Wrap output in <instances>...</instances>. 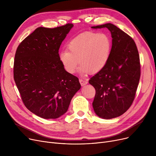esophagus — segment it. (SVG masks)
<instances>
[{"label": "esophagus", "mask_w": 156, "mask_h": 156, "mask_svg": "<svg viewBox=\"0 0 156 156\" xmlns=\"http://www.w3.org/2000/svg\"><path fill=\"white\" fill-rule=\"evenodd\" d=\"M79 81H80V84H81V86H84V85H87V83H88L87 81H85V80H82V79H80V80H79Z\"/></svg>", "instance_id": "34e87169"}]
</instances>
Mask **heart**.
<instances>
[{
	"label": "heart",
	"mask_w": 156,
	"mask_h": 156,
	"mask_svg": "<svg viewBox=\"0 0 156 156\" xmlns=\"http://www.w3.org/2000/svg\"><path fill=\"white\" fill-rule=\"evenodd\" d=\"M111 47V38L107 34L87 31L70 41L68 51H61L59 58L69 73H75L80 64L81 71L95 74L107 64Z\"/></svg>",
	"instance_id": "1"
}]
</instances>
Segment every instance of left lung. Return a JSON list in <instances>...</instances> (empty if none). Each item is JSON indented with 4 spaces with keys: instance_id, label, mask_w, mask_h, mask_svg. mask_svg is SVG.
<instances>
[{
    "instance_id": "left-lung-1",
    "label": "left lung",
    "mask_w": 156,
    "mask_h": 156,
    "mask_svg": "<svg viewBox=\"0 0 156 156\" xmlns=\"http://www.w3.org/2000/svg\"><path fill=\"white\" fill-rule=\"evenodd\" d=\"M102 28H107L111 34V54L107 64L89 83L96 92L92 103L95 114L108 119L122 115L132 105L140 80V63L132 37L111 23L92 27Z\"/></svg>"
}]
</instances>
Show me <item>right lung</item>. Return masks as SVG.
<instances>
[{"label": "right lung", "instance_id": "right-lung-1", "mask_svg": "<svg viewBox=\"0 0 156 156\" xmlns=\"http://www.w3.org/2000/svg\"><path fill=\"white\" fill-rule=\"evenodd\" d=\"M39 27L16 50L14 79L26 108L44 119L58 118L67 112L79 90L78 78L66 71L59 58L62 41L73 28Z\"/></svg>", "mask_w": 156, "mask_h": 156}]
</instances>
